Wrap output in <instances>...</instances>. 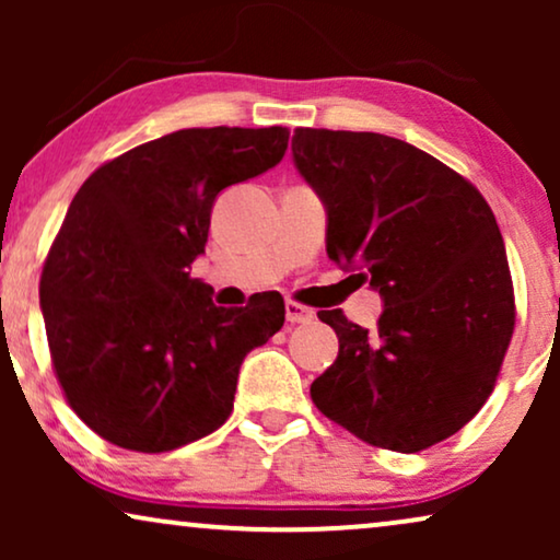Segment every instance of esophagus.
I'll list each match as a JSON object with an SVG mask.
<instances>
[{"instance_id":"esophagus-1","label":"esophagus","mask_w":560,"mask_h":560,"mask_svg":"<svg viewBox=\"0 0 560 560\" xmlns=\"http://www.w3.org/2000/svg\"><path fill=\"white\" fill-rule=\"evenodd\" d=\"M285 318H288V324H311L313 311L305 308V305H301V303H295V301H288L285 303Z\"/></svg>"}]
</instances>
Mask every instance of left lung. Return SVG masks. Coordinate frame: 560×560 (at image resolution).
Here are the masks:
<instances>
[{"mask_svg": "<svg viewBox=\"0 0 560 560\" xmlns=\"http://www.w3.org/2000/svg\"><path fill=\"white\" fill-rule=\"evenodd\" d=\"M298 173L326 206V252L382 295L377 328L318 318L339 357L316 408L372 446L416 454L492 395L515 328L508 252L485 196L395 137L298 127Z\"/></svg>", "mask_w": 560, "mask_h": 560, "instance_id": "left-lung-1", "label": "left lung"}]
</instances>
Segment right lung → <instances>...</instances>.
<instances>
[{
	"instance_id": "right-lung-1",
	"label": "right lung",
	"mask_w": 560,
	"mask_h": 560,
	"mask_svg": "<svg viewBox=\"0 0 560 560\" xmlns=\"http://www.w3.org/2000/svg\"><path fill=\"white\" fill-rule=\"evenodd\" d=\"M285 127H211L144 142L89 175L40 278L56 377L91 431L163 454L232 416L244 357L285 324L278 295L213 305L190 278L221 190L270 171Z\"/></svg>"
}]
</instances>
